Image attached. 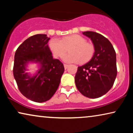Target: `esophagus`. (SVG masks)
I'll return each instance as SVG.
<instances>
[{
    "mask_svg": "<svg viewBox=\"0 0 133 133\" xmlns=\"http://www.w3.org/2000/svg\"><path fill=\"white\" fill-rule=\"evenodd\" d=\"M68 65H66V64H64V68H65V70H66V69L68 68Z\"/></svg>",
    "mask_w": 133,
    "mask_h": 133,
    "instance_id": "34e87169",
    "label": "esophagus"
}]
</instances>
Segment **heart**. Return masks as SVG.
Wrapping results in <instances>:
<instances>
[{
	"label": "heart",
	"mask_w": 133,
	"mask_h": 133,
	"mask_svg": "<svg viewBox=\"0 0 133 133\" xmlns=\"http://www.w3.org/2000/svg\"><path fill=\"white\" fill-rule=\"evenodd\" d=\"M69 48L70 53L62 57L66 63H85L91 59L94 52L93 45L87 43L84 37L78 34L66 36L61 41L52 39L49 42V48L56 57H62Z\"/></svg>",
	"instance_id": "obj_1"
}]
</instances>
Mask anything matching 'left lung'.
<instances>
[{"mask_svg":"<svg viewBox=\"0 0 133 133\" xmlns=\"http://www.w3.org/2000/svg\"><path fill=\"white\" fill-rule=\"evenodd\" d=\"M91 39L94 51L90 61L77 68L75 83L78 90L87 97L95 99L112 88L117 76L116 54L111 43L101 34L83 32Z\"/></svg>","mask_w":133,"mask_h":133,"instance_id":"1","label":"left lung"}]
</instances>
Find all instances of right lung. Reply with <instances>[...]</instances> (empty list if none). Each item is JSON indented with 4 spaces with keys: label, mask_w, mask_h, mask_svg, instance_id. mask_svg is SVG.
Wrapping results in <instances>:
<instances>
[{
    "label": "right lung",
    "mask_w": 133,
    "mask_h": 133,
    "mask_svg": "<svg viewBox=\"0 0 133 133\" xmlns=\"http://www.w3.org/2000/svg\"><path fill=\"white\" fill-rule=\"evenodd\" d=\"M46 34H36L25 40L14 55L13 75L19 90L27 99L42 103L57 91L64 72L63 63L54 59ZM37 64L35 74L27 72L30 64Z\"/></svg>",
    "instance_id": "1"
}]
</instances>
